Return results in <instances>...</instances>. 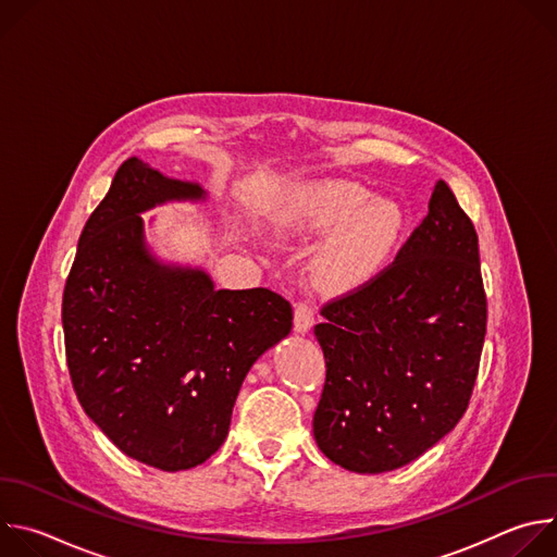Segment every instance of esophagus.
Masks as SVG:
<instances>
[{
	"mask_svg": "<svg viewBox=\"0 0 557 557\" xmlns=\"http://www.w3.org/2000/svg\"><path fill=\"white\" fill-rule=\"evenodd\" d=\"M293 324H295V333L297 335H306L312 324H314V312L308 304H297L295 306V317H293Z\"/></svg>",
	"mask_w": 557,
	"mask_h": 557,
	"instance_id": "obj_1",
	"label": "esophagus"
}]
</instances>
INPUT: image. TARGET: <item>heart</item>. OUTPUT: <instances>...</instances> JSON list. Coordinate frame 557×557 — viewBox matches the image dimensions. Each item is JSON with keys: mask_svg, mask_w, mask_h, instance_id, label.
Wrapping results in <instances>:
<instances>
[{"mask_svg": "<svg viewBox=\"0 0 557 557\" xmlns=\"http://www.w3.org/2000/svg\"><path fill=\"white\" fill-rule=\"evenodd\" d=\"M271 222L280 235L290 237L335 231L312 260V277L324 290H350L387 262L404 237L408 215L401 202L374 198L359 183L322 178L290 187Z\"/></svg>", "mask_w": 557, "mask_h": 557, "instance_id": "obj_1", "label": "heart"}]
</instances>
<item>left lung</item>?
<instances>
[{
    "label": "left lung",
    "mask_w": 557,
    "mask_h": 557,
    "mask_svg": "<svg viewBox=\"0 0 557 557\" xmlns=\"http://www.w3.org/2000/svg\"><path fill=\"white\" fill-rule=\"evenodd\" d=\"M322 317L326 383L312 434L326 458L383 473L456 428L479 374L487 297L479 235L445 181L396 260Z\"/></svg>",
    "instance_id": "left-lung-1"
}]
</instances>
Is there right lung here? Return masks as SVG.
Here are the masks:
<instances>
[{"instance_id": "obj_1", "label": "right lung", "mask_w": 557, "mask_h": 557, "mask_svg": "<svg viewBox=\"0 0 557 557\" xmlns=\"http://www.w3.org/2000/svg\"><path fill=\"white\" fill-rule=\"evenodd\" d=\"M200 202L132 156L88 218L63 290V335L76 399L129 458L191 469L220 449L251 366L293 329L269 288H215L207 271L158 260L145 211Z\"/></svg>"}]
</instances>
